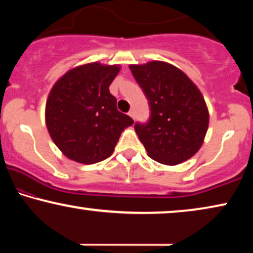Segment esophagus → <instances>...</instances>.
Instances as JSON below:
<instances>
[{
    "label": "esophagus",
    "instance_id": "esophagus-1",
    "mask_svg": "<svg viewBox=\"0 0 253 253\" xmlns=\"http://www.w3.org/2000/svg\"><path fill=\"white\" fill-rule=\"evenodd\" d=\"M129 116H130L132 120H134V112H133V110H130V112H129Z\"/></svg>",
    "mask_w": 253,
    "mask_h": 253
}]
</instances>
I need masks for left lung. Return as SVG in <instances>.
Returning a JSON list of instances; mask_svg holds the SVG:
<instances>
[{
    "label": "left lung",
    "instance_id": "left-lung-1",
    "mask_svg": "<svg viewBox=\"0 0 253 253\" xmlns=\"http://www.w3.org/2000/svg\"><path fill=\"white\" fill-rule=\"evenodd\" d=\"M150 103L146 124L134 130L147 155L175 166L192 158L205 139L210 114L197 85L175 65L162 61L129 65Z\"/></svg>",
    "mask_w": 253,
    "mask_h": 253
}]
</instances>
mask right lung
Wrapping results in <instances>:
<instances>
[{
    "label": "right lung",
    "mask_w": 253,
    "mask_h": 253,
    "mask_svg": "<svg viewBox=\"0 0 253 253\" xmlns=\"http://www.w3.org/2000/svg\"><path fill=\"white\" fill-rule=\"evenodd\" d=\"M121 70L99 62L65 72L51 87L44 110L47 130L65 157L92 165L113 154L133 120L117 110L109 85Z\"/></svg>",
    "instance_id": "obj_1"
}]
</instances>
